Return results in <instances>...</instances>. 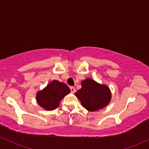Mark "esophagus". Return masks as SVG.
Segmentation results:
<instances>
[{"label": "esophagus", "mask_w": 149, "mask_h": 149, "mask_svg": "<svg viewBox=\"0 0 149 149\" xmlns=\"http://www.w3.org/2000/svg\"><path fill=\"white\" fill-rule=\"evenodd\" d=\"M70 89H71V92L72 93H74L75 91H76V89H75L74 87H71L70 88Z\"/></svg>", "instance_id": "esophagus-1"}]
</instances>
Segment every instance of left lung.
I'll return each mask as SVG.
<instances>
[{"instance_id": "8db88e82", "label": "left lung", "mask_w": 149, "mask_h": 149, "mask_svg": "<svg viewBox=\"0 0 149 149\" xmlns=\"http://www.w3.org/2000/svg\"><path fill=\"white\" fill-rule=\"evenodd\" d=\"M81 86L75 95L83 107L88 111L99 110L110 102V90L105 85L100 84L91 78H86L81 82Z\"/></svg>"}]
</instances>
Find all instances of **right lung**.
Listing matches in <instances>:
<instances>
[{
	"instance_id": "1",
	"label": "right lung",
	"mask_w": 149,
	"mask_h": 149,
	"mask_svg": "<svg viewBox=\"0 0 149 149\" xmlns=\"http://www.w3.org/2000/svg\"><path fill=\"white\" fill-rule=\"evenodd\" d=\"M71 92L65 83L54 80L47 87L37 93V103L46 110H53L58 107L62 99Z\"/></svg>"
}]
</instances>
